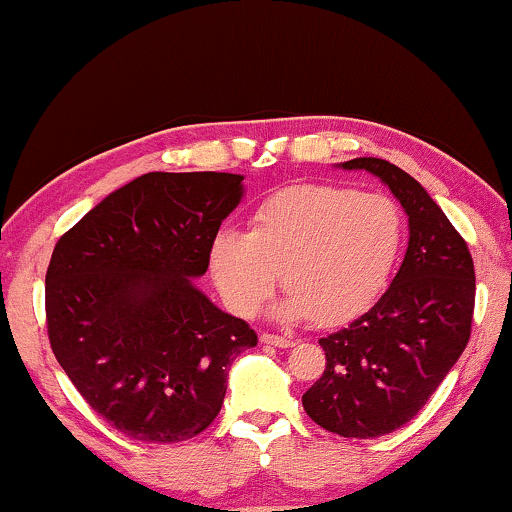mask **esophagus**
Wrapping results in <instances>:
<instances>
[{
	"label": "esophagus",
	"mask_w": 512,
	"mask_h": 512,
	"mask_svg": "<svg viewBox=\"0 0 512 512\" xmlns=\"http://www.w3.org/2000/svg\"><path fill=\"white\" fill-rule=\"evenodd\" d=\"M259 341L266 343V345H276V348H292V345H294V338L278 336V334H262V336H259Z\"/></svg>",
	"instance_id": "1"
}]
</instances>
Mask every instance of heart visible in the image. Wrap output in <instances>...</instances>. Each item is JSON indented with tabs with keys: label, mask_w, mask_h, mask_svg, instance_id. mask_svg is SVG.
Masks as SVG:
<instances>
[{
	"label": "heart",
	"mask_w": 512,
	"mask_h": 512,
	"mask_svg": "<svg viewBox=\"0 0 512 512\" xmlns=\"http://www.w3.org/2000/svg\"><path fill=\"white\" fill-rule=\"evenodd\" d=\"M406 220L387 194L338 185L285 187L257 206L250 232L220 229L208 269L236 315H253L283 278L273 315L338 325L362 313L397 264Z\"/></svg>",
	"instance_id": "heart-1"
}]
</instances>
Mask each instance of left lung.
Returning a JSON list of instances; mask_svg holds the SVG:
<instances>
[{
    "label": "left lung",
    "instance_id": "left-lung-1",
    "mask_svg": "<svg viewBox=\"0 0 512 512\" xmlns=\"http://www.w3.org/2000/svg\"><path fill=\"white\" fill-rule=\"evenodd\" d=\"M341 167L369 171L390 187L408 215V250L383 297L320 338L325 373L301 403L331 434L376 438L413 420L464 352L475 271L466 241L413 176L378 157Z\"/></svg>",
    "mask_w": 512,
    "mask_h": 512
}]
</instances>
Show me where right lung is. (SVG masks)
I'll list each match as a JSON object with an SVG mask.
<instances>
[{"label":"right lung","mask_w":512,"mask_h":512,"mask_svg":"<svg viewBox=\"0 0 512 512\" xmlns=\"http://www.w3.org/2000/svg\"><path fill=\"white\" fill-rule=\"evenodd\" d=\"M243 176L150 171L83 215L46 271L50 348L90 408L134 441L178 443L220 413L246 320L192 278L208 269Z\"/></svg>","instance_id":"right-lung-1"}]
</instances>
